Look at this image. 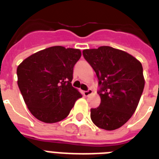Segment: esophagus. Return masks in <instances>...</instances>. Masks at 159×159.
Returning a JSON list of instances; mask_svg holds the SVG:
<instances>
[{"mask_svg":"<svg viewBox=\"0 0 159 159\" xmlns=\"http://www.w3.org/2000/svg\"><path fill=\"white\" fill-rule=\"evenodd\" d=\"M92 93V89H88L87 91H84L83 92V95L85 97H88L89 95H91Z\"/></svg>","mask_w":159,"mask_h":159,"instance_id":"obj_1","label":"esophagus"}]
</instances>
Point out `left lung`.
Listing matches in <instances>:
<instances>
[{
    "label": "left lung",
    "mask_w": 159,
    "mask_h": 159,
    "mask_svg": "<svg viewBox=\"0 0 159 159\" xmlns=\"http://www.w3.org/2000/svg\"><path fill=\"white\" fill-rule=\"evenodd\" d=\"M84 58L98 78L101 104L91 109L92 122L101 129L114 130L131 118L144 87L141 62L125 51L110 46L84 49Z\"/></svg>",
    "instance_id": "1"
}]
</instances>
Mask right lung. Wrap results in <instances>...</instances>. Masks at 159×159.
Listing matches in <instances>:
<instances>
[{
    "label": "right lung",
    "mask_w": 159,
    "mask_h": 159,
    "mask_svg": "<svg viewBox=\"0 0 159 159\" xmlns=\"http://www.w3.org/2000/svg\"><path fill=\"white\" fill-rule=\"evenodd\" d=\"M82 53L53 46L30 55L17 67L18 87L36 119L56 123L65 119L82 95L72 86L73 67Z\"/></svg>",
    "instance_id": "1"
}]
</instances>
